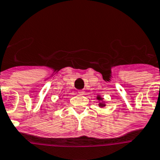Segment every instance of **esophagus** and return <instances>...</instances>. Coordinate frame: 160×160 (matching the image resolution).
<instances>
[{
    "label": "esophagus",
    "mask_w": 160,
    "mask_h": 160,
    "mask_svg": "<svg viewBox=\"0 0 160 160\" xmlns=\"http://www.w3.org/2000/svg\"><path fill=\"white\" fill-rule=\"evenodd\" d=\"M78 93L80 94V95H83V94H84V91H81V90H80V91H78Z\"/></svg>",
    "instance_id": "1"
}]
</instances>
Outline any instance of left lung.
<instances>
[{
  "instance_id": "obj_1",
  "label": "left lung",
  "mask_w": 160,
  "mask_h": 160,
  "mask_svg": "<svg viewBox=\"0 0 160 160\" xmlns=\"http://www.w3.org/2000/svg\"><path fill=\"white\" fill-rule=\"evenodd\" d=\"M96 98H97V100H99V101H100V100H101V101H102V97H101V96H97ZM99 106H100V107H104L105 106H106V104H105L104 102H100Z\"/></svg>"
}]
</instances>
